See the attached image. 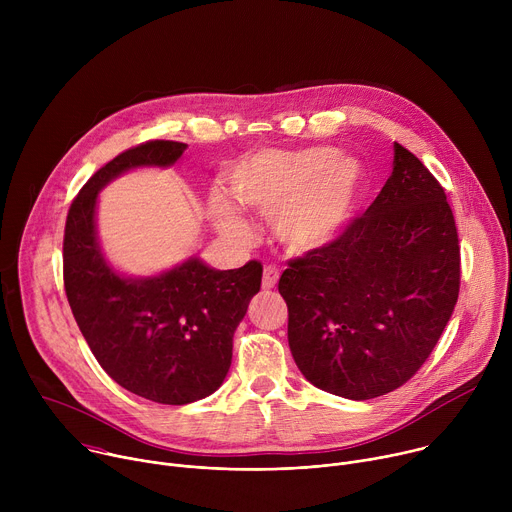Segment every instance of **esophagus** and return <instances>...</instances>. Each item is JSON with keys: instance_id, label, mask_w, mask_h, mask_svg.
<instances>
[{"instance_id": "34e87169", "label": "esophagus", "mask_w": 512, "mask_h": 512, "mask_svg": "<svg viewBox=\"0 0 512 512\" xmlns=\"http://www.w3.org/2000/svg\"><path fill=\"white\" fill-rule=\"evenodd\" d=\"M277 279H279V271L273 265H267L263 269V281H261L263 289H273L277 285Z\"/></svg>"}]
</instances>
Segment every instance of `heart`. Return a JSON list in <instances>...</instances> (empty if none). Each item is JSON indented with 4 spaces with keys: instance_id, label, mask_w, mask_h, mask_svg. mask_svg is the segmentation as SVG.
<instances>
[{
    "instance_id": "heart-1",
    "label": "heart",
    "mask_w": 512,
    "mask_h": 512,
    "mask_svg": "<svg viewBox=\"0 0 512 512\" xmlns=\"http://www.w3.org/2000/svg\"><path fill=\"white\" fill-rule=\"evenodd\" d=\"M231 192L243 206L273 216V233L291 253H312L336 243L356 221L367 196L364 166L328 145L261 150L237 162ZM210 218L227 241L245 243L251 229L233 202L214 194Z\"/></svg>"
}]
</instances>
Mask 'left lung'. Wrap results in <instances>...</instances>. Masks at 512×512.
<instances>
[{
    "mask_svg": "<svg viewBox=\"0 0 512 512\" xmlns=\"http://www.w3.org/2000/svg\"><path fill=\"white\" fill-rule=\"evenodd\" d=\"M381 194L336 243L289 261L287 342L318 389L364 401L407 383L440 340L460 291L446 192L395 141Z\"/></svg>",
    "mask_w": 512,
    "mask_h": 512,
    "instance_id": "8db88e82",
    "label": "left lung"
}]
</instances>
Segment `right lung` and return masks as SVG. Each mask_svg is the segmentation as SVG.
Here are the masks:
<instances>
[{
  "instance_id": "obj_1",
  "label": "right lung",
  "mask_w": 512,
  "mask_h": 512,
  "mask_svg": "<svg viewBox=\"0 0 512 512\" xmlns=\"http://www.w3.org/2000/svg\"><path fill=\"white\" fill-rule=\"evenodd\" d=\"M186 143L145 141L105 164L72 200L64 229V289L91 352L129 393L186 405L223 385L233 334L261 289L263 267L212 269L200 257L158 275L129 277L103 255L97 235L99 192L135 168H170Z\"/></svg>"
}]
</instances>
